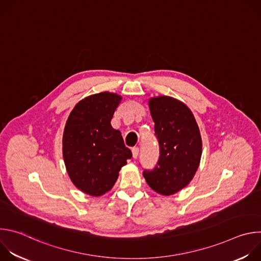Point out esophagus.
<instances>
[{"mask_svg": "<svg viewBox=\"0 0 261 261\" xmlns=\"http://www.w3.org/2000/svg\"><path fill=\"white\" fill-rule=\"evenodd\" d=\"M138 153H139V148H138L137 146L132 147V157H133L134 159H136V158H137Z\"/></svg>", "mask_w": 261, "mask_h": 261, "instance_id": "obj_1", "label": "esophagus"}]
</instances>
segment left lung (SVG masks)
<instances>
[{"instance_id": "8db88e82", "label": "left lung", "mask_w": 261, "mask_h": 261, "mask_svg": "<svg viewBox=\"0 0 261 261\" xmlns=\"http://www.w3.org/2000/svg\"><path fill=\"white\" fill-rule=\"evenodd\" d=\"M155 123L160 156L153 170H144L150 187L161 195H172L193 178L201 158L202 141L189 107L168 96L148 100Z\"/></svg>"}]
</instances>
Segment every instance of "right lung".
Listing matches in <instances>:
<instances>
[{
  "label": "right lung",
  "instance_id": "obj_1",
  "mask_svg": "<svg viewBox=\"0 0 261 261\" xmlns=\"http://www.w3.org/2000/svg\"><path fill=\"white\" fill-rule=\"evenodd\" d=\"M122 97L102 92L80 101L72 109L63 134L67 172L86 194L101 196L114 187L119 171L132 153L110 121Z\"/></svg>",
  "mask_w": 261,
  "mask_h": 261
}]
</instances>
